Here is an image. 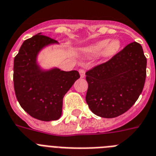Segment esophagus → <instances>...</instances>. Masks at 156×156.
Instances as JSON below:
<instances>
[{
    "label": "esophagus",
    "instance_id": "obj_1",
    "mask_svg": "<svg viewBox=\"0 0 156 156\" xmlns=\"http://www.w3.org/2000/svg\"><path fill=\"white\" fill-rule=\"evenodd\" d=\"M79 74H80V76H81V78H84L85 77V75H86V71H85V70L84 69H79Z\"/></svg>",
    "mask_w": 156,
    "mask_h": 156
}]
</instances>
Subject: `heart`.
<instances>
[{
    "label": "heart",
    "instance_id": "1",
    "mask_svg": "<svg viewBox=\"0 0 156 156\" xmlns=\"http://www.w3.org/2000/svg\"><path fill=\"white\" fill-rule=\"evenodd\" d=\"M121 44L119 41L114 40L110 42L109 39H104L87 47L85 49V52L89 55H98L104 50V55L108 57H112L118 53Z\"/></svg>",
    "mask_w": 156,
    "mask_h": 156
}]
</instances>
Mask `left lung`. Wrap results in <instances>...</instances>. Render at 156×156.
<instances>
[{"mask_svg": "<svg viewBox=\"0 0 156 156\" xmlns=\"http://www.w3.org/2000/svg\"><path fill=\"white\" fill-rule=\"evenodd\" d=\"M146 66L142 46L134 41L108 61L86 71V101L92 112L112 119L127 112L142 93Z\"/></svg>", "mask_w": 156, "mask_h": 156, "instance_id": "left-lung-1", "label": "left lung"}]
</instances>
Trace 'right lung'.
I'll use <instances>...</instances> for the list:
<instances>
[{
	"mask_svg": "<svg viewBox=\"0 0 156 156\" xmlns=\"http://www.w3.org/2000/svg\"><path fill=\"white\" fill-rule=\"evenodd\" d=\"M58 43L38 34L24 41L14 59L13 82L16 98L25 112L41 121L60 118L63 99L77 79V70L63 71L58 68L43 70L37 63L41 49Z\"/></svg>",
	"mask_w": 156,
	"mask_h": 156,
	"instance_id": "obj_1",
	"label": "right lung"
}]
</instances>
